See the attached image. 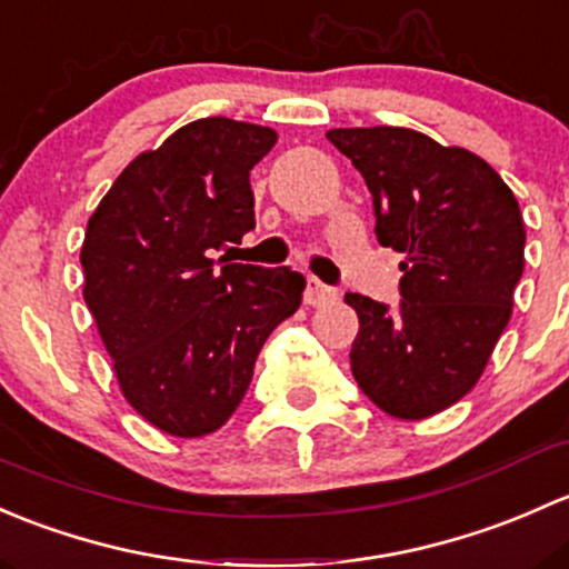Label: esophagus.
Returning a JSON list of instances; mask_svg holds the SVG:
<instances>
[{"label": "esophagus", "mask_w": 569, "mask_h": 569, "mask_svg": "<svg viewBox=\"0 0 569 569\" xmlns=\"http://www.w3.org/2000/svg\"><path fill=\"white\" fill-rule=\"evenodd\" d=\"M303 301L307 307H326V303L337 301V290L320 282V279H309L307 290H303Z\"/></svg>", "instance_id": "esophagus-1"}]
</instances>
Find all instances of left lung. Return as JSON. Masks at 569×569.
Listing matches in <instances>:
<instances>
[{"instance_id":"8db88e82","label":"left lung","mask_w":569,"mask_h":569,"mask_svg":"<svg viewBox=\"0 0 569 569\" xmlns=\"http://www.w3.org/2000/svg\"><path fill=\"white\" fill-rule=\"evenodd\" d=\"M372 194L375 236L400 251L402 303L348 292L359 315L350 350L356 383L383 413L419 421L477 386L512 318L526 227L493 167L411 128H333Z\"/></svg>"}]
</instances>
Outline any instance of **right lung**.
Instances as JSON below:
<instances>
[{
	"instance_id": "1",
	"label": "right lung",
	"mask_w": 569,
	"mask_h": 569,
	"mask_svg": "<svg viewBox=\"0 0 569 569\" xmlns=\"http://www.w3.org/2000/svg\"><path fill=\"white\" fill-rule=\"evenodd\" d=\"M273 144L254 122H189L133 158L87 221L81 292L122 397L167 436L219 430L301 307V273L216 260L254 230L249 172Z\"/></svg>"
}]
</instances>
